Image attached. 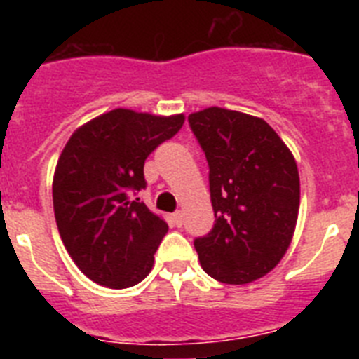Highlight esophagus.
Returning <instances> with one entry per match:
<instances>
[{"label":"esophagus","mask_w":359,"mask_h":359,"mask_svg":"<svg viewBox=\"0 0 359 359\" xmlns=\"http://www.w3.org/2000/svg\"><path fill=\"white\" fill-rule=\"evenodd\" d=\"M172 219H174V223H176V226H182V224H183V212L182 210L174 212Z\"/></svg>","instance_id":"obj_1"}]
</instances>
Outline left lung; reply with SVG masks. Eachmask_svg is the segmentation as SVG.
Returning a JSON list of instances; mask_svg holds the SVG:
<instances>
[{"mask_svg":"<svg viewBox=\"0 0 359 359\" xmlns=\"http://www.w3.org/2000/svg\"><path fill=\"white\" fill-rule=\"evenodd\" d=\"M208 161L215 223L194 241L201 268L223 284L264 277L290 248L300 207L297 161L268 122L207 107L189 115Z\"/></svg>","mask_w":359,"mask_h":359,"instance_id":"obj_1","label":"left lung"}]
</instances>
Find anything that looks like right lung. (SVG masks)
Here are the masks:
<instances>
[{
    "mask_svg": "<svg viewBox=\"0 0 359 359\" xmlns=\"http://www.w3.org/2000/svg\"><path fill=\"white\" fill-rule=\"evenodd\" d=\"M185 116L113 109L69 136L53 174L61 239L82 273L111 290L144 280L169 226L133 196L145 189L144 163Z\"/></svg>",
    "mask_w": 359,
    "mask_h": 359,
    "instance_id": "add662e5",
    "label": "right lung"
}]
</instances>
